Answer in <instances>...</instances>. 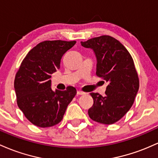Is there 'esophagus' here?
Segmentation results:
<instances>
[{
    "mask_svg": "<svg viewBox=\"0 0 158 158\" xmlns=\"http://www.w3.org/2000/svg\"><path fill=\"white\" fill-rule=\"evenodd\" d=\"M77 95H84L85 93H84V92H82V91H80V90H78V91L77 92Z\"/></svg>",
    "mask_w": 158,
    "mask_h": 158,
    "instance_id": "34e87169",
    "label": "esophagus"
}]
</instances>
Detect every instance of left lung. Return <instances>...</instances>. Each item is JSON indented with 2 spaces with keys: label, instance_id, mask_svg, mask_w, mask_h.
<instances>
[{
  "label": "left lung",
  "instance_id": "left-lung-1",
  "mask_svg": "<svg viewBox=\"0 0 158 158\" xmlns=\"http://www.w3.org/2000/svg\"><path fill=\"white\" fill-rule=\"evenodd\" d=\"M81 43L94 51L97 76L108 84L104 96L90 93L94 103L88 110L89 116L95 122L111 125L131 109L139 90L134 60L125 46L110 36L95 37Z\"/></svg>",
  "mask_w": 158,
  "mask_h": 158
}]
</instances>
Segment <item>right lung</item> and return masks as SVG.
<instances>
[{
	"instance_id": "obj_1",
	"label": "right lung",
	"mask_w": 158,
	"mask_h": 158,
	"mask_svg": "<svg viewBox=\"0 0 158 158\" xmlns=\"http://www.w3.org/2000/svg\"><path fill=\"white\" fill-rule=\"evenodd\" d=\"M75 41H44L28 52L14 82L17 104L25 117L36 126L48 127L61 122L77 91L51 89V74L60 67L62 56Z\"/></svg>"
}]
</instances>
